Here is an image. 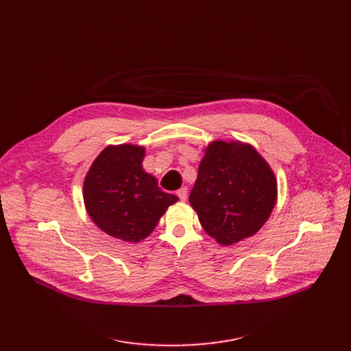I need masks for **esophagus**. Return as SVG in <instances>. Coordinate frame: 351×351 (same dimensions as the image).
I'll use <instances>...</instances> for the list:
<instances>
[{
  "instance_id": "1",
  "label": "esophagus",
  "mask_w": 351,
  "mask_h": 351,
  "mask_svg": "<svg viewBox=\"0 0 351 351\" xmlns=\"http://www.w3.org/2000/svg\"><path fill=\"white\" fill-rule=\"evenodd\" d=\"M176 195H178V197L182 200V202H185L186 199H188V188H180L178 192H176Z\"/></svg>"
}]
</instances>
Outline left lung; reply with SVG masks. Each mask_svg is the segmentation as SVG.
Instances as JSON below:
<instances>
[{"mask_svg": "<svg viewBox=\"0 0 351 351\" xmlns=\"http://www.w3.org/2000/svg\"><path fill=\"white\" fill-rule=\"evenodd\" d=\"M276 196L274 173L254 147L216 141L200 160L189 202L205 232L229 246L265 225Z\"/></svg>", "mask_w": 351, "mask_h": 351, "instance_id": "obj_1", "label": "left lung"}]
</instances>
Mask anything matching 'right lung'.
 <instances>
[{"instance_id": "obj_1", "label": "right lung", "mask_w": 351, "mask_h": 351, "mask_svg": "<svg viewBox=\"0 0 351 351\" xmlns=\"http://www.w3.org/2000/svg\"><path fill=\"white\" fill-rule=\"evenodd\" d=\"M145 147L108 146L90 165L84 182L88 215L105 233L123 242L149 236L178 196L163 192L142 169Z\"/></svg>"}]
</instances>
